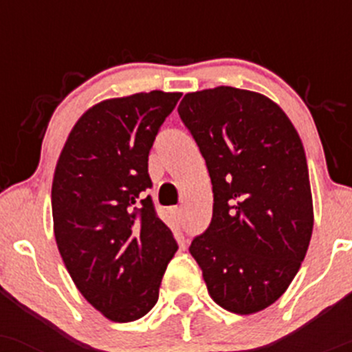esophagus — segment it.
I'll return each mask as SVG.
<instances>
[{
    "instance_id": "obj_1",
    "label": "esophagus",
    "mask_w": 352,
    "mask_h": 352,
    "mask_svg": "<svg viewBox=\"0 0 352 352\" xmlns=\"http://www.w3.org/2000/svg\"><path fill=\"white\" fill-rule=\"evenodd\" d=\"M172 214H173V218L177 219V221H182V209H180V208H173L172 209Z\"/></svg>"
}]
</instances>
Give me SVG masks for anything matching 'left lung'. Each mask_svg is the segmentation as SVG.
Wrapping results in <instances>:
<instances>
[{
	"label": "left lung",
	"mask_w": 352,
	"mask_h": 352,
	"mask_svg": "<svg viewBox=\"0 0 352 352\" xmlns=\"http://www.w3.org/2000/svg\"><path fill=\"white\" fill-rule=\"evenodd\" d=\"M179 116L204 156L214 197L190 255L219 307L264 310L291 285L314 230L300 136L274 102L233 87L187 94Z\"/></svg>",
	"instance_id": "left-lung-1"
}]
</instances>
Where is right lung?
Returning a JSON list of instances; mask_svg holds the SVG:
<instances>
[{"label":"right lung","mask_w":352,"mask_h":352,"mask_svg":"<svg viewBox=\"0 0 352 352\" xmlns=\"http://www.w3.org/2000/svg\"><path fill=\"white\" fill-rule=\"evenodd\" d=\"M180 94L153 90L97 104L83 113L52 182L54 235L80 293L112 322L144 317L177 252L158 218L148 155Z\"/></svg>","instance_id":"1"}]
</instances>
